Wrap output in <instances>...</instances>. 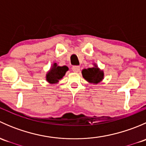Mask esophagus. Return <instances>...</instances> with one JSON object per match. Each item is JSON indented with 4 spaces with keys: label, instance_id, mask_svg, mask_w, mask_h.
<instances>
[{
    "label": "esophagus",
    "instance_id": "34e87169",
    "mask_svg": "<svg viewBox=\"0 0 146 146\" xmlns=\"http://www.w3.org/2000/svg\"><path fill=\"white\" fill-rule=\"evenodd\" d=\"M72 70H73V71L75 72V73H78V72H79V70H80V66H73Z\"/></svg>",
    "mask_w": 146,
    "mask_h": 146
}]
</instances>
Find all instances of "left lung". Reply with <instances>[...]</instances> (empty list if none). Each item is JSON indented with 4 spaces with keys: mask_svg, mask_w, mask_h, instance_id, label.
<instances>
[{
    "mask_svg": "<svg viewBox=\"0 0 146 146\" xmlns=\"http://www.w3.org/2000/svg\"><path fill=\"white\" fill-rule=\"evenodd\" d=\"M94 67L83 69L82 70V77L90 83L98 84L104 78V72L101 70L98 66L94 64Z\"/></svg>",
    "mask_w": 146,
    "mask_h": 146,
    "instance_id": "left-lung-1",
    "label": "left lung"
}]
</instances>
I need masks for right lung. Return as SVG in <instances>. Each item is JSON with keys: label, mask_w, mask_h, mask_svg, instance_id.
I'll return each mask as SVG.
<instances>
[{"label": "right lung", "mask_w": 146, "mask_h": 146, "mask_svg": "<svg viewBox=\"0 0 146 146\" xmlns=\"http://www.w3.org/2000/svg\"><path fill=\"white\" fill-rule=\"evenodd\" d=\"M68 70V68L67 66H59L56 63H54L49 71L47 73L46 79L49 83H57L58 80H61L65 76Z\"/></svg>", "instance_id": "obj_1"}]
</instances>
